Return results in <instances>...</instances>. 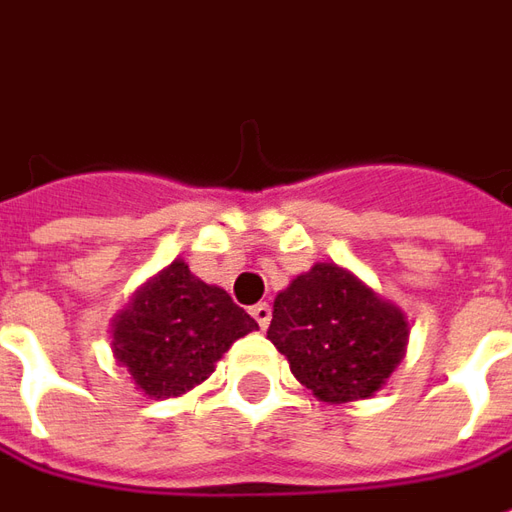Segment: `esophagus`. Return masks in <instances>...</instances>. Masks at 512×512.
Wrapping results in <instances>:
<instances>
[{"mask_svg": "<svg viewBox=\"0 0 512 512\" xmlns=\"http://www.w3.org/2000/svg\"><path fill=\"white\" fill-rule=\"evenodd\" d=\"M249 313H252V318L260 324V330H266L268 321H271V305H268V302H257Z\"/></svg>", "mask_w": 512, "mask_h": 512, "instance_id": "obj_1", "label": "esophagus"}]
</instances>
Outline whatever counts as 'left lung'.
Returning a JSON list of instances; mask_svg holds the SVG:
<instances>
[{"label":"left lung","mask_w":512,"mask_h":512,"mask_svg":"<svg viewBox=\"0 0 512 512\" xmlns=\"http://www.w3.org/2000/svg\"><path fill=\"white\" fill-rule=\"evenodd\" d=\"M399 307L335 263H316L274 299L268 338L291 371L324 402H352L380 391L405 355Z\"/></svg>","instance_id":"left-lung-1"}]
</instances>
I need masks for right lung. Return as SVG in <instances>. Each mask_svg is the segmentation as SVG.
<instances>
[{
  "mask_svg": "<svg viewBox=\"0 0 512 512\" xmlns=\"http://www.w3.org/2000/svg\"><path fill=\"white\" fill-rule=\"evenodd\" d=\"M252 330L257 321L230 293L174 260L116 318L113 352L141 391L169 399L202 385L232 341Z\"/></svg>",
  "mask_w": 512,
  "mask_h": 512,
  "instance_id": "right-lung-1",
  "label": "right lung"
}]
</instances>
